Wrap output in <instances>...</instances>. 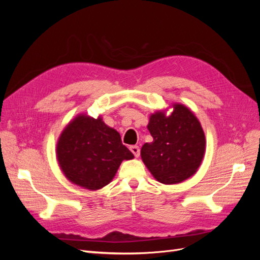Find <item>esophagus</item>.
<instances>
[{
  "label": "esophagus",
  "instance_id": "34e87169",
  "mask_svg": "<svg viewBox=\"0 0 260 260\" xmlns=\"http://www.w3.org/2000/svg\"><path fill=\"white\" fill-rule=\"evenodd\" d=\"M130 151L132 152V154L135 155L136 157L140 156V147L138 145H131L130 146Z\"/></svg>",
  "mask_w": 260,
  "mask_h": 260
}]
</instances>
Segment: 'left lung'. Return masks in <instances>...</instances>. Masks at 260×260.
Returning a JSON list of instances; mask_svg holds the SVG:
<instances>
[{
    "instance_id": "1",
    "label": "left lung",
    "mask_w": 260,
    "mask_h": 260,
    "mask_svg": "<svg viewBox=\"0 0 260 260\" xmlns=\"http://www.w3.org/2000/svg\"><path fill=\"white\" fill-rule=\"evenodd\" d=\"M172 112L157 111L149 116L147 129L153 142L141 148V158L153 177L164 184H177L200 168L206 149L200 120L183 104H172Z\"/></svg>"
}]
</instances>
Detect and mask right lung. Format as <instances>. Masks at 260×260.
<instances>
[{"label": "right lung", "instance_id": "1", "mask_svg": "<svg viewBox=\"0 0 260 260\" xmlns=\"http://www.w3.org/2000/svg\"><path fill=\"white\" fill-rule=\"evenodd\" d=\"M56 158L70 182L96 191L111 182L122 160L135 156L122 144L119 133L101 116L79 114L61 131Z\"/></svg>", "mask_w": 260, "mask_h": 260}]
</instances>
